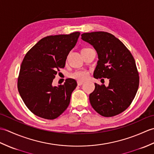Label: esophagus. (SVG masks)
Returning a JSON list of instances; mask_svg holds the SVG:
<instances>
[{
	"label": "esophagus",
	"instance_id": "obj_1",
	"mask_svg": "<svg viewBox=\"0 0 154 154\" xmlns=\"http://www.w3.org/2000/svg\"><path fill=\"white\" fill-rule=\"evenodd\" d=\"M83 84V82H81V81H77V85L78 86L82 85Z\"/></svg>",
	"mask_w": 154,
	"mask_h": 154
}]
</instances>
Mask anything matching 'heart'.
Segmentation results:
<instances>
[{
    "mask_svg": "<svg viewBox=\"0 0 154 154\" xmlns=\"http://www.w3.org/2000/svg\"><path fill=\"white\" fill-rule=\"evenodd\" d=\"M84 49H88V48H84ZM83 49V50H84ZM71 77L73 79L77 80L78 81H84L88 79V77L89 76V73L88 71L86 70H79L76 71L72 73L71 74Z\"/></svg>",
    "mask_w": 154,
    "mask_h": 154,
    "instance_id": "1",
    "label": "heart"
}]
</instances>
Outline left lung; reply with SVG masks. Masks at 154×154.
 I'll list each match as a JSON object with an SVG mask.
<instances>
[{"mask_svg":"<svg viewBox=\"0 0 154 154\" xmlns=\"http://www.w3.org/2000/svg\"><path fill=\"white\" fill-rule=\"evenodd\" d=\"M81 39L97 52L99 61L94 77L109 79L108 87L94 83L95 89L89 94L91 106L104 117L124 112L131 104L139 87L134 58L122 42L108 32L84 33Z\"/></svg>","mask_w":154,"mask_h":154,"instance_id":"8db88e82","label":"left lung"}]
</instances>
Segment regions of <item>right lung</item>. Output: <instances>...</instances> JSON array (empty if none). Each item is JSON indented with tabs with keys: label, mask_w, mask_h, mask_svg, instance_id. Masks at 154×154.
<instances>
[{
	"label": "right lung",
	"mask_w": 154,
	"mask_h": 154,
	"mask_svg": "<svg viewBox=\"0 0 154 154\" xmlns=\"http://www.w3.org/2000/svg\"><path fill=\"white\" fill-rule=\"evenodd\" d=\"M80 32L42 38L23 60L18 78V90L26 106L39 117L54 120L67 109L71 93L77 84L67 79L63 85L52 86L60 69L64 68L69 51L76 44Z\"/></svg>",
	"instance_id": "obj_1"
}]
</instances>
